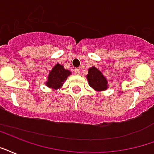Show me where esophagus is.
<instances>
[{"mask_svg":"<svg viewBox=\"0 0 154 154\" xmlns=\"http://www.w3.org/2000/svg\"><path fill=\"white\" fill-rule=\"evenodd\" d=\"M73 71H74L75 74H77V75L80 74V70H79V69H78V68H75V69H73Z\"/></svg>","mask_w":154,"mask_h":154,"instance_id":"obj_1","label":"esophagus"}]
</instances>
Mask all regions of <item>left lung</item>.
Segmentation results:
<instances>
[{"label":"left lung","mask_w":154,"mask_h":154,"mask_svg":"<svg viewBox=\"0 0 154 154\" xmlns=\"http://www.w3.org/2000/svg\"><path fill=\"white\" fill-rule=\"evenodd\" d=\"M87 79L89 85L97 91H103L107 89V81L95 67H92L89 69Z\"/></svg>","instance_id":"left-lung-1"}]
</instances>
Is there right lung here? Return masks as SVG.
Segmentation results:
<instances>
[{"mask_svg":"<svg viewBox=\"0 0 154 154\" xmlns=\"http://www.w3.org/2000/svg\"><path fill=\"white\" fill-rule=\"evenodd\" d=\"M71 74V72L64 68L63 65L56 64V66L51 69L48 75V80L46 85L48 87L57 90L63 84L66 78Z\"/></svg>","mask_w":154,"mask_h":154,"instance_id":"add662e5","label":"right lung"}]
</instances>
